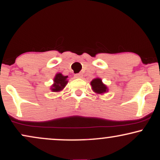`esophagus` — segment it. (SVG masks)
Listing matches in <instances>:
<instances>
[{"instance_id": "esophagus-1", "label": "esophagus", "mask_w": 160, "mask_h": 160, "mask_svg": "<svg viewBox=\"0 0 160 160\" xmlns=\"http://www.w3.org/2000/svg\"><path fill=\"white\" fill-rule=\"evenodd\" d=\"M75 78H82V74L80 73V74H76L74 75Z\"/></svg>"}]
</instances>
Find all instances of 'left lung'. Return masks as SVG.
Listing matches in <instances>:
<instances>
[{
  "instance_id": "1",
  "label": "left lung",
  "mask_w": 160,
  "mask_h": 160,
  "mask_svg": "<svg viewBox=\"0 0 160 160\" xmlns=\"http://www.w3.org/2000/svg\"><path fill=\"white\" fill-rule=\"evenodd\" d=\"M90 84L92 86V89L96 94L103 95L108 92V86L104 83H103V82H102L101 78H96L93 79L90 82Z\"/></svg>"
}]
</instances>
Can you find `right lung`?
Segmentation results:
<instances>
[{
  "instance_id": "obj_1",
  "label": "right lung",
  "mask_w": 160,
  "mask_h": 160,
  "mask_svg": "<svg viewBox=\"0 0 160 160\" xmlns=\"http://www.w3.org/2000/svg\"><path fill=\"white\" fill-rule=\"evenodd\" d=\"M68 76H64L62 73H57L53 79V84L50 86V89L54 92H58L62 91L67 85Z\"/></svg>"
}]
</instances>
